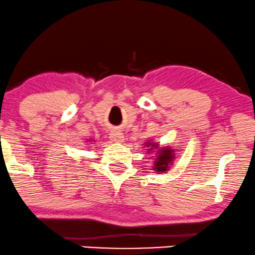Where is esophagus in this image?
<instances>
[{"instance_id":"34e87169","label":"esophagus","mask_w":255,"mask_h":255,"mask_svg":"<svg viewBox=\"0 0 255 255\" xmlns=\"http://www.w3.org/2000/svg\"><path fill=\"white\" fill-rule=\"evenodd\" d=\"M111 138H112V141H114V142H122V141H124V136H122V133H121V131H117V130L112 131Z\"/></svg>"}]
</instances>
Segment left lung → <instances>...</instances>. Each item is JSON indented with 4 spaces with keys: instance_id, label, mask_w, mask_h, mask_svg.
Segmentation results:
<instances>
[{
    "instance_id": "8db88e82",
    "label": "left lung",
    "mask_w": 255,
    "mask_h": 255,
    "mask_svg": "<svg viewBox=\"0 0 255 255\" xmlns=\"http://www.w3.org/2000/svg\"><path fill=\"white\" fill-rule=\"evenodd\" d=\"M144 147L147 148L148 154L151 153V150L156 149V157L154 159L153 165V170H155L156 174L160 173H166L167 170H169V167L174 163V160H175V149H173L172 147H160L159 143L153 142V141H149V142L144 143Z\"/></svg>"
}]
</instances>
